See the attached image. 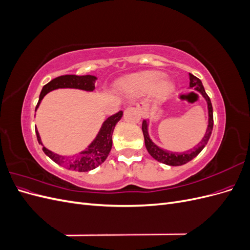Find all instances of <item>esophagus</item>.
<instances>
[{
    "label": "esophagus",
    "mask_w": 250,
    "mask_h": 250,
    "mask_svg": "<svg viewBox=\"0 0 250 250\" xmlns=\"http://www.w3.org/2000/svg\"><path fill=\"white\" fill-rule=\"evenodd\" d=\"M137 107L138 109L141 111V113L143 116H147V112H148V105L147 103L140 101L137 103Z\"/></svg>",
    "instance_id": "obj_1"
}]
</instances>
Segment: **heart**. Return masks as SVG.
Instances as JSON below:
<instances>
[{
  "label": "heart",
  "instance_id": "b5f03b06",
  "mask_svg": "<svg viewBox=\"0 0 250 250\" xmlns=\"http://www.w3.org/2000/svg\"><path fill=\"white\" fill-rule=\"evenodd\" d=\"M119 87L130 97L152 92L158 99H164L173 93L175 85L161 72L144 71L126 77L119 83Z\"/></svg>",
  "mask_w": 250,
  "mask_h": 250
}]
</instances>
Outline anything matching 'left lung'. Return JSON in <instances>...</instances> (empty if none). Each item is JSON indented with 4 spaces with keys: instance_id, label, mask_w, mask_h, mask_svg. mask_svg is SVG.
Here are the masks:
<instances>
[{
    "instance_id": "8db88e82",
    "label": "left lung",
    "mask_w": 250,
    "mask_h": 250,
    "mask_svg": "<svg viewBox=\"0 0 250 250\" xmlns=\"http://www.w3.org/2000/svg\"><path fill=\"white\" fill-rule=\"evenodd\" d=\"M188 75H190V87H194V89L197 90V92H199L203 96L204 99L207 100L208 109V125L207 128V132H206V134H204V137L202 138L201 142H199L198 145L194 147L193 149L185 151V152H183V153L171 152V151H169V150L162 149L158 146H156L155 144L151 141V139L149 137V133H148V124L149 123L147 122V121L144 120L143 124H142V130H143V134H144V139H145V146L148 150L149 154L157 162L166 164L168 166H181V165H185L190 161H192L193 158L197 156L201 152V150L206 147V145L210 138L211 131H213V126H214L213 106H211V102H210L209 97L207 95L206 90H204L201 80L197 77H195L192 74H188Z\"/></svg>"
}]
</instances>
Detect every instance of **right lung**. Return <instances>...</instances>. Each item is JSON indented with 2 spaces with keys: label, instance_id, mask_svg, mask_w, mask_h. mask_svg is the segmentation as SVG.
Segmentation results:
<instances>
[{
  "label": "right lung",
  "instance_id": "right-lung-1",
  "mask_svg": "<svg viewBox=\"0 0 250 250\" xmlns=\"http://www.w3.org/2000/svg\"><path fill=\"white\" fill-rule=\"evenodd\" d=\"M97 77L92 75H84V76H77V75H63L55 79L51 80L46 85H43L39 103L36 105V109L39 108L42 98L46 96L51 90L57 88H77L86 90V92H93L95 89V81ZM35 109V110H36ZM123 116V111L121 110L115 115L110 116L104 121L99 132H98L96 139L89 144L87 148H85L80 153L74 156H63L57 153L52 152L42 145L40 133L35 128L37 141L42 146V151L46 155H48L53 162L63 166L69 170H74L78 172H87L97 168L100 166L108 156L110 149L112 146V132L115 129L116 124L119 122Z\"/></svg>",
  "mask_w": 250,
  "mask_h": 250
}]
</instances>
